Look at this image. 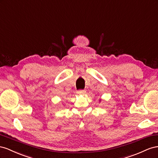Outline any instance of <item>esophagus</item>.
<instances>
[{
  "instance_id": "34e87169",
  "label": "esophagus",
  "mask_w": 158,
  "mask_h": 158,
  "mask_svg": "<svg viewBox=\"0 0 158 158\" xmlns=\"http://www.w3.org/2000/svg\"><path fill=\"white\" fill-rule=\"evenodd\" d=\"M85 93H86V91L85 90H79V91H77V93L79 94H84Z\"/></svg>"
}]
</instances>
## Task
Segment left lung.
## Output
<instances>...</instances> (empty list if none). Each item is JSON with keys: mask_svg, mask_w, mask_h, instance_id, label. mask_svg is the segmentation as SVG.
Instances as JSON below:
<instances>
[{"mask_svg": "<svg viewBox=\"0 0 158 158\" xmlns=\"http://www.w3.org/2000/svg\"><path fill=\"white\" fill-rule=\"evenodd\" d=\"M101 101V100H100V101Z\"/></svg>", "mask_w": 158, "mask_h": 158, "instance_id": "obj_1", "label": "left lung"}]
</instances>
